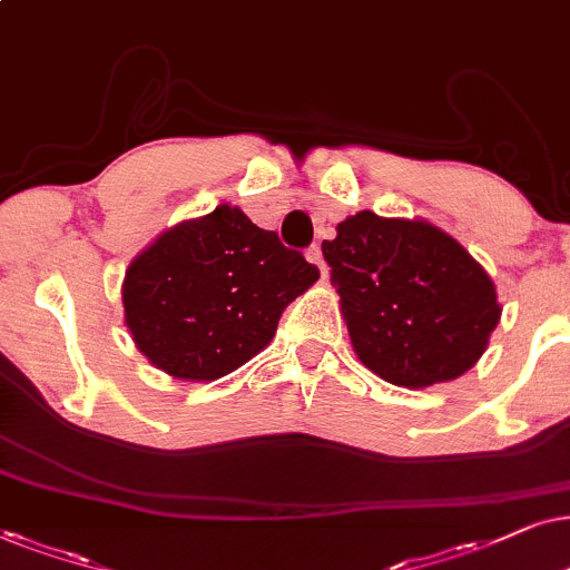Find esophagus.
Wrapping results in <instances>:
<instances>
[{"mask_svg":"<svg viewBox=\"0 0 570 570\" xmlns=\"http://www.w3.org/2000/svg\"><path fill=\"white\" fill-rule=\"evenodd\" d=\"M307 261L315 263L317 268H321L323 278L328 276V265H325V261H323V249H321V245H309V247H307Z\"/></svg>","mask_w":570,"mask_h":570,"instance_id":"obj_1","label":"esophagus"}]
</instances>
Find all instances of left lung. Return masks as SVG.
<instances>
[{
    "mask_svg": "<svg viewBox=\"0 0 570 570\" xmlns=\"http://www.w3.org/2000/svg\"><path fill=\"white\" fill-rule=\"evenodd\" d=\"M323 242L352 346L383 381L428 389L464 375L500 321L492 278L424 222L348 216Z\"/></svg>",
    "mask_w": 570,
    "mask_h": 570,
    "instance_id": "obj_1",
    "label": "left lung"
}]
</instances>
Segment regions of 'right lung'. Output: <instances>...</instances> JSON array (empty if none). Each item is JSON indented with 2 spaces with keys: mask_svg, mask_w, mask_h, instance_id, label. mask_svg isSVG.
<instances>
[{
  "mask_svg": "<svg viewBox=\"0 0 570 570\" xmlns=\"http://www.w3.org/2000/svg\"><path fill=\"white\" fill-rule=\"evenodd\" d=\"M321 271L239 208L164 232L127 268L121 302L135 344L158 370L216 381L268 346L281 313Z\"/></svg>",
  "mask_w": 570,
  "mask_h": 570,
  "instance_id": "obj_1",
  "label": "right lung"
}]
</instances>
